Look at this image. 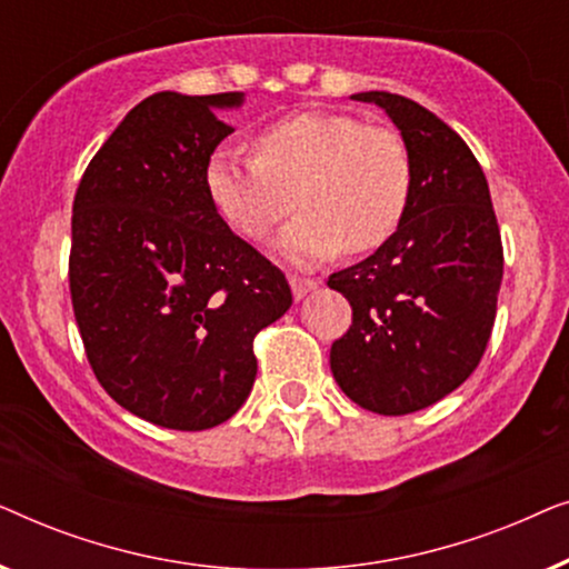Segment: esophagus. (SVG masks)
Wrapping results in <instances>:
<instances>
[{
    "instance_id": "34e87169",
    "label": "esophagus",
    "mask_w": 569,
    "mask_h": 569,
    "mask_svg": "<svg viewBox=\"0 0 569 569\" xmlns=\"http://www.w3.org/2000/svg\"><path fill=\"white\" fill-rule=\"evenodd\" d=\"M290 287H292V295H295V300H300V298H306V295H308L310 290H316V287H318V279H310V277H298V274H292V277H290Z\"/></svg>"
}]
</instances>
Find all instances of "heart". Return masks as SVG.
Here are the masks:
<instances>
[{"label":"heart","instance_id":"1","mask_svg":"<svg viewBox=\"0 0 569 569\" xmlns=\"http://www.w3.org/2000/svg\"><path fill=\"white\" fill-rule=\"evenodd\" d=\"M204 186L224 224L248 240L267 238L298 204L302 212L279 248L292 261H316L341 248L376 251L399 230L411 199V158L393 129L300 111L263 127L253 154L214 150Z\"/></svg>","mask_w":569,"mask_h":569}]
</instances>
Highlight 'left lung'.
<instances>
[{"label": "left lung", "instance_id": "left-lung-1", "mask_svg": "<svg viewBox=\"0 0 569 569\" xmlns=\"http://www.w3.org/2000/svg\"><path fill=\"white\" fill-rule=\"evenodd\" d=\"M399 127L411 199L399 230L368 259L329 277L352 306L331 345V372L362 409L411 415L456 391L492 337L502 240L489 186L469 144L415 100L357 92Z\"/></svg>", "mask_w": 569, "mask_h": 569}]
</instances>
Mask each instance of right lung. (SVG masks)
I'll use <instances>...</instances> for the list:
<instances>
[{
	"mask_svg": "<svg viewBox=\"0 0 569 569\" xmlns=\"http://www.w3.org/2000/svg\"><path fill=\"white\" fill-rule=\"evenodd\" d=\"M243 92H154L74 193L69 292L84 355L116 403L168 430L222 425L251 393L253 339L292 306L274 263L209 201L204 168Z\"/></svg>",
	"mask_w": 569,
	"mask_h": 569,
	"instance_id": "obj_1",
	"label": "right lung"
}]
</instances>
